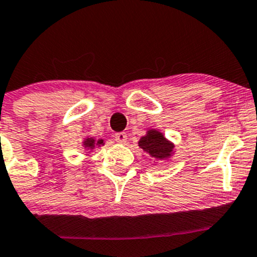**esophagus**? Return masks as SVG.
<instances>
[{
  "mask_svg": "<svg viewBox=\"0 0 257 257\" xmlns=\"http://www.w3.org/2000/svg\"><path fill=\"white\" fill-rule=\"evenodd\" d=\"M114 139L117 143H126V141H127V135H126L125 132H118V134H115Z\"/></svg>",
  "mask_w": 257,
  "mask_h": 257,
  "instance_id": "esophagus-1",
  "label": "esophagus"
}]
</instances>
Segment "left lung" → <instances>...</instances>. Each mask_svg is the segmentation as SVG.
<instances>
[{
  "instance_id": "left-lung-1",
  "label": "left lung",
  "mask_w": 257,
  "mask_h": 257,
  "mask_svg": "<svg viewBox=\"0 0 257 257\" xmlns=\"http://www.w3.org/2000/svg\"><path fill=\"white\" fill-rule=\"evenodd\" d=\"M139 146L152 158L168 159L174 153V145L164 137L162 132L157 130H148L146 136L141 137Z\"/></svg>"
}]
</instances>
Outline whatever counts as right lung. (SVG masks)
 Segmentation results:
<instances>
[{
  "label": "right lung",
  "instance_id": "right-lung-1",
  "mask_svg": "<svg viewBox=\"0 0 257 257\" xmlns=\"http://www.w3.org/2000/svg\"><path fill=\"white\" fill-rule=\"evenodd\" d=\"M101 145H104L103 140L95 141L93 137H87V139L83 141V147L87 148V150H94L95 146H101Z\"/></svg>",
  "mask_w": 257,
  "mask_h": 257
}]
</instances>
